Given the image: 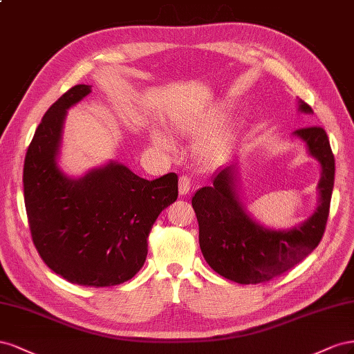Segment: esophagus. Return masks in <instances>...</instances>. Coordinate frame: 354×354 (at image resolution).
Returning <instances> with one entry per match:
<instances>
[{
    "label": "esophagus",
    "mask_w": 354,
    "mask_h": 354,
    "mask_svg": "<svg viewBox=\"0 0 354 354\" xmlns=\"http://www.w3.org/2000/svg\"><path fill=\"white\" fill-rule=\"evenodd\" d=\"M191 188V179L188 176H180L179 178V194L185 196L189 193Z\"/></svg>",
    "instance_id": "obj_1"
}]
</instances>
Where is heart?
I'll return each instance as SVG.
<instances>
[{"instance_id":"1","label":"heart","mask_w":354,"mask_h":354,"mask_svg":"<svg viewBox=\"0 0 354 354\" xmlns=\"http://www.w3.org/2000/svg\"><path fill=\"white\" fill-rule=\"evenodd\" d=\"M228 113H230V106L227 104H221L215 109L209 111V113H206V114L191 115V117H184V118L176 120V129L179 133H183L185 136L197 138V136L207 133L209 130L221 124L222 121L227 118ZM154 140H156V144H158L160 147H163L166 149L174 148V142H171V139L163 133H156ZM222 142H224V140H222L221 136L206 140V142L201 144V147L198 148L200 156L207 161L214 160L218 154Z\"/></svg>"}]
</instances>
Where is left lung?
Instances as JSON below:
<instances>
[{"label":"left lung","instance_id":"1","mask_svg":"<svg viewBox=\"0 0 354 354\" xmlns=\"http://www.w3.org/2000/svg\"><path fill=\"white\" fill-rule=\"evenodd\" d=\"M298 111L311 114L304 100ZM306 142L310 156L322 167L319 206L301 225L271 230L252 218L237 193V170L231 165L212 175V185L200 188L193 197L198 221V243L207 264L218 274L240 285H255L280 276L298 264L320 243L325 233L334 189L335 158L322 127H304L294 132Z\"/></svg>","mask_w":354,"mask_h":354}]
</instances>
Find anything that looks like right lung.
Listing matches in <instances>:
<instances>
[{"label":"right lung","mask_w":354,"mask_h":354,"mask_svg":"<svg viewBox=\"0 0 354 354\" xmlns=\"http://www.w3.org/2000/svg\"><path fill=\"white\" fill-rule=\"evenodd\" d=\"M92 86L71 87L47 109L29 144L24 197L32 241L50 270L71 283L115 286L142 268L160 212L178 198V175L154 180L109 161L82 178L57 166L66 109Z\"/></svg>","instance_id":"right-lung-1"}]
</instances>
